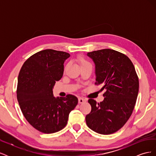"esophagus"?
<instances>
[{
  "mask_svg": "<svg viewBox=\"0 0 156 156\" xmlns=\"http://www.w3.org/2000/svg\"><path fill=\"white\" fill-rule=\"evenodd\" d=\"M78 101H79V103H84V102H86V101H87V100H86L85 98L79 97V98H78Z\"/></svg>",
  "mask_w": 156,
  "mask_h": 156,
  "instance_id": "esophagus-1",
  "label": "esophagus"
}]
</instances>
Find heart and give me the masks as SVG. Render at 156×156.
I'll return each instance as SVG.
<instances>
[{
	"mask_svg": "<svg viewBox=\"0 0 156 156\" xmlns=\"http://www.w3.org/2000/svg\"><path fill=\"white\" fill-rule=\"evenodd\" d=\"M77 60L81 66L84 65H87V64H91L90 62L88 60H87L86 58L83 55H79L77 57Z\"/></svg>",
	"mask_w": 156,
	"mask_h": 156,
	"instance_id": "heart-1",
	"label": "heart"
}]
</instances>
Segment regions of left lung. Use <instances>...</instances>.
Masks as SVG:
<instances>
[{
  "label": "left lung",
  "mask_w": 156,
  "mask_h": 156,
  "mask_svg": "<svg viewBox=\"0 0 156 156\" xmlns=\"http://www.w3.org/2000/svg\"><path fill=\"white\" fill-rule=\"evenodd\" d=\"M96 64V85L105 89L104 100L90 98L91 112L86 116L88 127L100 134L109 135L120 129L131 116L139 92V77L127 56L115 50L89 52Z\"/></svg>",
  "instance_id": "obj_1"
}]
</instances>
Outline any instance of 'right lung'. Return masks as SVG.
I'll return each instance as SVG.
<instances>
[{"mask_svg":"<svg viewBox=\"0 0 156 156\" xmlns=\"http://www.w3.org/2000/svg\"><path fill=\"white\" fill-rule=\"evenodd\" d=\"M66 52L45 49L32 55L18 75L17 98L29 123L44 133H53L68 123L69 112L78 103L72 94L55 98L53 88L62 78Z\"/></svg>","mask_w":156,"mask_h":156,"instance_id":"right-lung-1","label":"right lung"}]
</instances>
